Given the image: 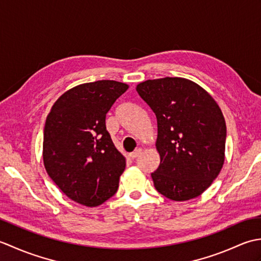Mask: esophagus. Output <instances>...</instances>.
I'll return each instance as SVG.
<instances>
[{"instance_id": "34e87169", "label": "esophagus", "mask_w": 261, "mask_h": 261, "mask_svg": "<svg viewBox=\"0 0 261 261\" xmlns=\"http://www.w3.org/2000/svg\"><path fill=\"white\" fill-rule=\"evenodd\" d=\"M141 151H142V149H141V148H139V149H137V150H135L134 152H131V153H129V156H130V158H132V159H135V158H137L138 156H139V154L141 153Z\"/></svg>"}]
</instances>
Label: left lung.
I'll return each instance as SVG.
<instances>
[{
  "mask_svg": "<svg viewBox=\"0 0 261 261\" xmlns=\"http://www.w3.org/2000/svg\"><path fill=\"white\" fill-rule=\"evenodd\" d=\"M136 90L156 114L160 164L156 190L171 201L195 198L223 167L226 125L215 99L182 77L148 80Z\"/></svg>",
  "mask_w": 261,
  "mask_h": 261,
  "instance_id": "obj_1",
  "label": "left lung"
}]
</instances>
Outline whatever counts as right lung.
<instances>
[{"instance_id":"obj_1","label":"right lung","mask_w":261,"mask_h":261,"mask_svg":"<svg viewBox=\"0 0 261 261\" xmlns=\"http://www.w3.org/2000/svg\"><path fill=\"white\" fill-rule=\"evenodd\" d=\"M129 85L96 81L60 95L43 131L42 158L49 177L66 196L98 206L118 191L125 158L111 139L105 116Z\"/></svg>"}]
</instances>
